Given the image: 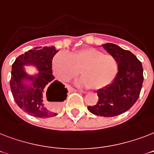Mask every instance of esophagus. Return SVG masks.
<instances>
[{
	"label": "esophagus",
	"mask_w": 154,
	"mask_h": 154,
	"mask_svg": "<svg viewBox=\"0 0 154 154\" xmlns=\"http://www.w3.org/2000/svg\"><path fill=\"white\" fill-rule=\"evenodd\" d=\"M82 92H83V91H82ZM84 93H85V92H84Z\"/></svg>",
	"instance_id": "1"
}]
</instances>
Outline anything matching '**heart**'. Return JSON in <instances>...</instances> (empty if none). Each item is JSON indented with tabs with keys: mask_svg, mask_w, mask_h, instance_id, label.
Masks as SVG:
<instances>
[{
	"mask_svg": "<svg viewBox=\"0 0 154 154\" xmlns=\"http://www.w3.org/2000/svg\"><path fill=\"white\" fill-rule=\"evenodd\" d=\"M53 74L63 82L79 77L81 84L92 89H100L109 85L118 72L114 57L94 48H83L65 55L58 53L52 62Z\"/></svg>",
	"mask_w": 154,
	"mask_h": 154,
	"instance_id": "b5f03b06",
	"label": "heart"
}]
</instances>
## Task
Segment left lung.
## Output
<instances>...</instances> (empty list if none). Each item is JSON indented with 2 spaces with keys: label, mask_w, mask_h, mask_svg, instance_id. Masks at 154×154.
<instances>
[{
  "label": "left lung",
  "mask_w": 154,
  "mask_h": 154,
  "mask_svg": "<svg viewBox=\"0 0 154 154\" xmlns=\"http://www.w3.org/2000/svg\"><path fill=\"white\" fill-rule=\"evenodd\" d=\"M102 46L116 58L118 72L109 85L97 91L98 101L95 105L88 106V109L94 115L111 117L126 112L138 99L144 80L143 68L141 61L129 50L112 43Z\"/></svg>",
  "instance_id": "1"
}]
</instances>
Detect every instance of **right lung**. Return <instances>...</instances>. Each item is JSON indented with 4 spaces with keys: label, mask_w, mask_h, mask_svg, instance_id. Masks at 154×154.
I'll return each mask as SVG.
<instances>
[{
    "label": "right lung",
    "mask_w": 154,
    "mask_h": 154,
    "mask_svg": "<svg viewBox=\"0 0 154 154\" xmlns=\"http://www.w3.org/2000/svg\"><path fill=\"white\" fill-rule=\"evenodd\" d=\"M57 52L54 46L36 47L19 56L13 64L10 88L13 98L24 112L32 117L46 118L57 115L45 106V94L48 101L49 96L53 102L61 103L66 99L67 89L54 80L52 70V60ZM25 64L35 65L39 72L34 77L28 75L23 69ZM25 80H31L32 85H25Z\"/></svg>",
    "instance_id": "add662e5"
}]
</instances>
